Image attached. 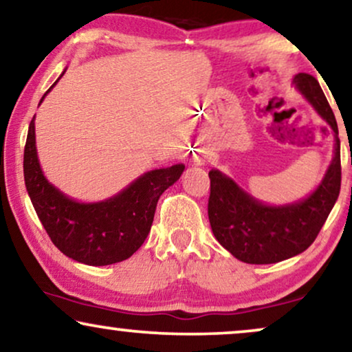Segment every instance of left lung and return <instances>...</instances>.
Returning a JSON list of instances; mask_svg holds the SVG:
<instances>
[{"label":"left lung","instance_id":"8db88e82","mask_svg":"<svg viewBox=\"0 0 352 352\" xmlns=\"http://www.w3.org/2000/svg\"><path fill=\"white\" fill-rule=\"evenodd\" d=\"M292 82L330 124L336 140L335 155L318 188L300 201L286 206L260 203L224 173L209 172L208 216L212 234L226 250L243 263H278L307 250L340 197L341 154L335 113L312 74H296Z\"/></svg>","mask_w":352,"mask_h":352}]
</instances>
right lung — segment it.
<instances>
[{"label": "right lung", "instance_id": "add662e5", "mask_svg": "<svg viewBox=\"0 0 352 352\" xmlns=\"http://www.w3.org/2000/svg\"><path fill=\"white\" fill-rule=\"evenodd\" d=\"M34 118L24 148V180L48 237L61 253L84 265L105 266L130 258L144 243L159 198L180 179L184 164L144 173L105 201L79 203L43 175L35 148Z\"/></svg>", "mask_w": 352, "mask_h": 352}]
</instances>
